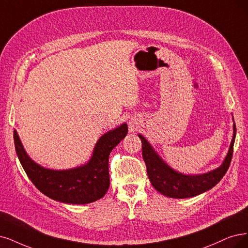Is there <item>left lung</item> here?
<instances>
[{
	"label": "left lung",
	"instance_id": "left-lung-1",
	"mask_svg": "<svg viewBox=\"0 0 248 248\" xmlns=\"http://www.w3.org/2000/svg\"><path fill=\"white\" fill-rule=\"evenodd\" d=\"M142 155L145 161L149 181L159 193L171 198H189L212 189L222 180L227 172L233 156V146L236 137V125L233 124V138L230 148L223 163L217 169L202 175H184L172 170L153 149L150 143L142 135Z\"/></svg>",
	"mask_w": 248,
	"mask_h": 248
}]
</instances>
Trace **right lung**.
Wrapping results in <instances>:
<instances>
[{"mask_svg": "<svg viewBox=\"0 0 248 248\" xmlns=\"http://www.w3.org/2000/svg\"><path fill=\"white\" fill-rule=\"evenodd\" d=\"M126 134V124L105 133L97 141L92 157L86 164L63 170L45 169L34 162L25 152L16 131L14 144L27 177L43 194L63 203L87 204L106 194L110 184L109 154Z\"/></svg>", "mask_w": 248, "mask_h": 248, "instance_id": "add662e5", "label": "right lung"}]
</instances>
